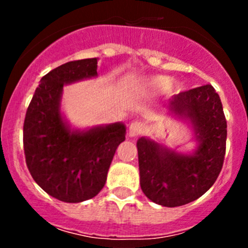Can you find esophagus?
I'll list each match as a JSON object with an SVG mask.
<instances>
[{
  "label": "esophagus",
  "instance_id": "34e87169",
  "mask_svg": "<svg viewBox=\"0 0 248 248\" xmlns=\"http://www.w3.org/2000/svg\"><path fill=\"white\" fill-rule=\"evenodd\" d=\"M142 132H144V126H142V124H140L138 121L132 122L128 129L129 137H132V138H133V137H138L139 134L142 133Z\"/></svg>",
  "mask_w": 248,
  "mask_h": 248
}]
</instances>
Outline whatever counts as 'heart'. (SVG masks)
Here are the masks:
<instances>
[{
	"instance_id": "heart-1",
	"label": "heart",
	"mask_w": 248,
	"mask_h": 248,
	"mask_svg": "<svg viewBox=\"0 0 248 248\" xmlns=\"http://www.w3.org/2000/svg\"><path fill=\"white\" fill-rule=\"evenodd\" d=\"M145 85L152 92H162L168 89V87L172 90V91L180 90V85L177 82H171L170 84V79L166 76H155L149 78L145 81Z\"/></svg>"
}]
</instances>
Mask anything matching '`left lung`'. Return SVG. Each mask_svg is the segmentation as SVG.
<instances>
[{"mask_svg": "<svg viewBox=\"0 0 248 248\" xmlns=\"http://www.w3.org/2000/svg\"><path fill=\"white\" fill-rule=\"evenodd\" d=\"M167 108L191 122L196 150L181 154L145 137L138 139L137 147L144 194L156 204L175 207L198 199L218 177L226 155L227 121L211 85L180 92Z\"/></svg>", "mask_w": 248, "mask_h": 248, "instance_id": "1", "label": "left lung"}]
</instances>
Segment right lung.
Segmentation results:
<instances>
[{
  "label": "right lung",
  "mask_w": 248,
  "mask_h": 248,
  "mask_svg": "<svg viewBox=\"0 0 248 248\" xmlns=\"http://www.w3.org/2000/svg\"><path fill=\"white\" fill-rule=\"evenodd\" d=\"M97 60L61 64L44 76L27 108L24 151L34 181L49 196L80 202L101 192L117 146L126 139L121 122L71 128L61 114L63 85L97 77Z\"/></svg>",
  "instance_id": "right-lung-1"
}]
</instances>
